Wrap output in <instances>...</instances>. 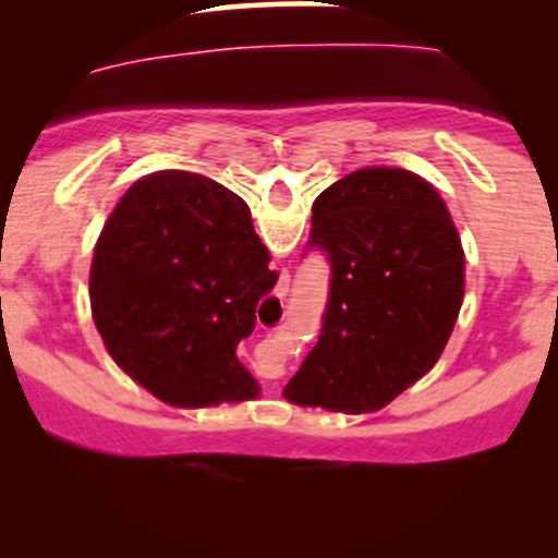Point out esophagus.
I'll list each match as a JSON object with an SVG mask.
<instances>
[{"mask_svg": "<svg viewBox=\"0 0 558 558\" xmlns=\"http://www.w3.org/2000/svg\"><path fill=\"white\" fill-rule=\"evenodd\" d=\"M286 291H288V272L283 270V272H280V283H278V296H286Z\"/></svg>", "mask_w": 558, "mask_h": 558, "instance_id": "obj_1", "label": "esophagus"}]
</instances>
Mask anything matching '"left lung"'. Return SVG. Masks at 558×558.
<instances>
[{
    "instance_id": "1",
    "label": "left lung",
    "mask_w": 558,
    "mask_h": 558,
    "mask_svg": "<svg viewBox=\"0 0 558 558\" xmlns=\"http://www.w3.org/2000/svg\"><path fill=\"white\" fill-rule=\"evenodd\" d=\"M312 243L330 257L323 332L283 396L367 414L425 377L464 301V248L438 191L403 168H362L312 204Z\"/></svg>"
}]
</instances>
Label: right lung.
Segmentation results:
<instances>
[{
	"mask_svg": "<svg viewBox=\"0 0 558 558\" xmlns=\"http://www.w3.org/2000/svg\"><path fill=\"white\" fill-rule=\"evenodd\" d=\"M252 213L189 170H157L120 196L88 272L94 325L128 377L181 409L257 399L235 356L278 280Z\"/></svg>",
	"mask_w": 558,
	"mask_h": 558,
	"instance_id": "obj_1",
	"label": "right lung"
}]
</instances>
